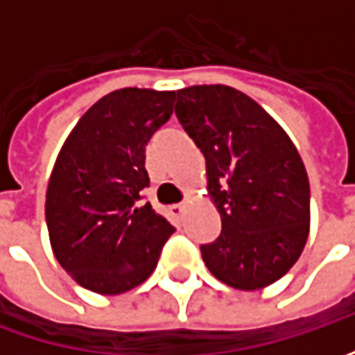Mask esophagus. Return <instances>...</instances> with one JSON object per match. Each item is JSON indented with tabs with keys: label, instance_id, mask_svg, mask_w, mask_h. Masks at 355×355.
<instances>
[{
	"label": "esophagus",
	"instance_id": "esophagus-1",
	"mask_svg": "<svg viewBox=\"0 0 355 355\" xmlns=\"http://www.w3.org/2000/svg\"><path fill=\"white\" fill-rule=\"evenodd\" d=\"M170 211H171V215H173V217H178V219H180V217L184 215L185 205H184V203H175V205H171Z\"/></svg>",
	"mask_w": 355,
	"mask_h": 355
}]
</instances>
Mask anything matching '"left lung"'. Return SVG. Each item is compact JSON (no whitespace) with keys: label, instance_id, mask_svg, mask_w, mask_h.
Here are the masks:
<instances>
[{"label":"left lung","instance_id":"obj_1","mask_svg":"<svg viewBox=\"0 0 355 355\" xmlns=\"http://www.w3.org/2000/svg\"><path fill=\"white\" fill-rule=\"evenodd\" d=\"M175 116L207 166L221 235L201 245L215 279L257 291L298 261L310 229V185L294 144L247 94L201 85L175 92Z\"/></svg>","mask_w":355,"mask_h":355}]
</instances>
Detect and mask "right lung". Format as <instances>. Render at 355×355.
Returning <instances> with one entry per match:
<instances>
[{"instance_id": "obj_1", "label": "right lung", "mask_w": 355, "mask_h": 355, "mask_svg": "<svg viewBox=\"0 0 355 355\" xmlns=\"http://www.w3.org/2000/svg\"><path fill=\"white\" fill-rule=\"evenodd\" d=\"M175 92L120 89L90 108L67 138L45 201L51 247L73 279L98 294L142 284L175 231L152 205L146 144L173 112Z\"/></svg>"}]
</instances>
